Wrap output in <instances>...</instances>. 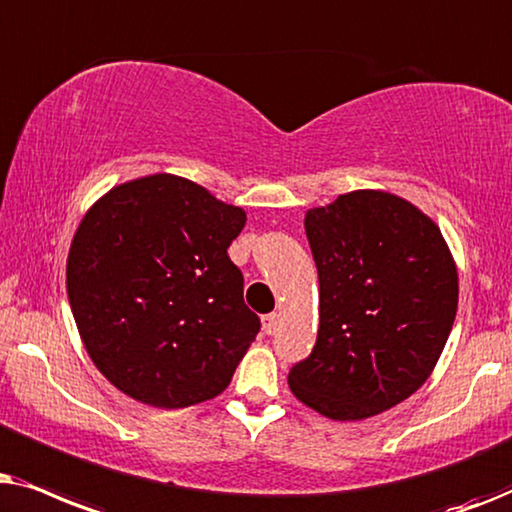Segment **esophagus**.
Segmentation results:
<instances>
[{
    "label": "esophagus",
    "instance_id": "34e87169",
    "mask_svg": "<svg viewBox=\"0 0 512 512\" xmlns=\"http://www.w3.org/2000/svg\"><path fill=\"white\" fill-rule=\"evenodd\" d=\"M278 327V313H267V316H262V330L267 332V335H274Z\"/></svg>",
    "mask_w": 512,
    "mask_h": 512
}]
</instances>
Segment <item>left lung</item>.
Here are the masks:
<instances>
[{"instance_id":"8db88e82","label":"left lung","mask_w":512,"mask_h":512,"mask_svg":"<svg viewBox=\"0 0 512 512\" xmlns=\"http://www.w3.org/2000/svg\"><path fill=\"white\" fill-rule=\"evenodd\" d=\"M320 283V327L290 391L335 421L391 410L431 377L459 304L438 224L400 196L342 194L304 217Z\"/></svg>"}]
</instances>
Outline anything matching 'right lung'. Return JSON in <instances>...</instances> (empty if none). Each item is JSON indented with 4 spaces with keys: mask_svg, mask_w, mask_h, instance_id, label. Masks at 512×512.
Here are the masks:
<instances>
[{
    "mask_svg": "<svg viewBox=\"0 0 512 512\" xmlns=\"http://www.w3.org/2000/svg\"><path fill=\"white\" fill-rule=\"evenodd\" d=\"M245 213L185 177L109 189L67 255V297L95 367L145 405L189 407L229 386L260 332L227 248Z\"/></svg>",
    "mask_w": 512,
    "mask_h": 512,
    "instance_id": "1",
    "label": "right lung"
}]
</instances>
